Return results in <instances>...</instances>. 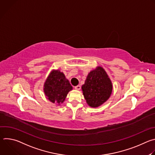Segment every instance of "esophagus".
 <instances>
[{
    "mask_svg": "<svg viewBox=\"0 0 155 155\" xmlns=\"http://www.w3.org/2000/svg\"><path fill=\"white\" fill-rule=\"evenodd\" d=\"M75 89L76 90H80V89H81V86H80V85H77V86H75Z\"/></svg>",
    "mask_w": 155,
    "mask_h": 155,
    "instance_id": "obj_1",
    "label": "esophagus"
}]
</instances>
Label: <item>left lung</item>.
<instances>
[{
	"label": "left lung",
	"mask_w": 155,
	"mask_h": 155,
	"mask_svg": "<svg viewBox=\"0 0 155 155\" xmlns=\"http://www.w3.org/2000/svg\"><path fill=\"white\" fill-rule=\"evenodd\" d=\"M81 89L87 105L96 108L109 99L112 93L113 85L104 69L97 66L87 74Z\"/></svg>",
	"instance_id": "8db88e82"
}]
</instances>
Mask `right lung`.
Listing matches in <instances>:
<instances>
[{"label":"right lung","instance_id":"add662e5","mask_svg":"<svg viewBox=\"0 0 155 155\" xmlns=\"http://www.w3.org/2000/svg\"><path fill=\"white\" fill-rule=\"evenodd\" d=\"M73 87L63 72L53 70L47 78L43 85V91L47 99L60 105Z\"/></svg>","mask_w":155,"mask_h":155}]
</instances>
